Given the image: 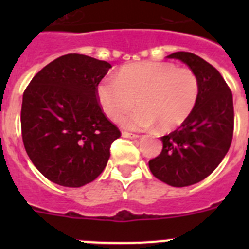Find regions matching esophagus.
Segmentation results:
<instances>
[{
	"mask_svg": "<svg viewBox=\"0 0 249 249\" xmlns=\"http://www.w3.org/2000/svg\"><path fill=\"white\" fill-rule=\"evenodd\" d=\"M122 136L126 138H138L140 137V135H137V133H131V132H128V131H123Z\"/></svg>",
	"mask_w": 249,
	"mask_h": 249,
	"instance_id": "1",
	"label": "esophagus"
}]
</instances>
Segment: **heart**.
<instances>
[{
	"label": "heart",
	"instance_id": "obj_1",
	"mask_svg": "<svg viewBox=\"0 0 249 249\" xmlns=\"http://www.w3.org/2000/svg\"><path fill=\"white\" fill-rule=\"evenodd\" d=\"M199 82L190 68H178L171 62L132 63L122 67L117 77L107 76L98 82L97 98L103 112L112 121L123 120L128 128H149L157 123L162 131H171L190 117L198 101Z\"/></svg>",
	"mask_w": 249,
	"mask_h": 249
}]
</instances>
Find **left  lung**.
I'll return each mask as SVG.
<instances>
[{"label":"left lung","instance_id":"8db88e82","mask_svg":"<svg viewBox=\"0 0 249 249\" xmlns=\"http://www.w3.org/2000/svg\"><path fill=\"white\" fill-rule=\"evenodd\" d=\"M198 78V101L191 116L169 135L163 148L148 162L152 175L173 187L198 183L217 168L230 149L234 127L232 92L222 74L191 52H175Z\"/></svg>","mask_w":249,"mask_h":249}]
</instances>
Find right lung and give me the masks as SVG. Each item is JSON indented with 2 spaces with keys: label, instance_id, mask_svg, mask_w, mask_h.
I'll use <instances>...</instances> for the list:
<instances>
[{
  "label": "right lung",
  "instance_id": "obj_1",
  "mask_svg": "<svg viewBox=\"0 0 249 249\" xmlns=\"http://www.w3.org/2000/svg\"><path fill=\"white\" fill-rule=\"evenodd\" d=\"M111 67L85 54H65L43 67L23 92V146L35 167L59 186L94 181L121 137L97 98L98 82Z\"/></svg>",
  "mask_w": 249,
  "mask_h": 249
}]
</instances>
